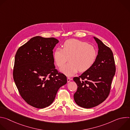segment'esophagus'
Wrapping results in <instances>:
<instances>
[{"label": "esophagus", "mask_w": 130, "mask_h": 130, "mask_svg": "<svg viewBox=\"0 0 130 130\" xmlns=\"http://www.w3.org/2000/svg\"><path fill=\"white\" fill-rule=\"evenodd\" d=\"M72 80V78H69V77H68L67 78V82H69L71 80Z\"/></svg>", "instance_id": "esophagus-1"}]
</instances>
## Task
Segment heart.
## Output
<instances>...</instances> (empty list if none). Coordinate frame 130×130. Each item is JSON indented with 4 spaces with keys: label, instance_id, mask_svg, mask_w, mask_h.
Instances as JSON below:
<instances>
[{
    "label": "heart",
    "instance_id": "obj_1",
    "mask_svg": "<svg viewBox=\"0 0 130 130\" xmlns=\"http://www.w3.org/2000/svg\"><path fill=\"white\" fill-rule=\"evenodd\" d=\"M96 48L87 42L77 39L66 40L63 49L57 48L54 52V59L57 65L62 67L68 60L69 63L61 69L68 76H71L79 70L84 72L95 63L97 57Z\"/></svg>",
    "mask_w": 130,
    "mask_h": 130
}]
</instances>
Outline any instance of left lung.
<instances>
[{
  "instance_id": "obj_1",
  "label": "left lung",
  "mask_w": 130,
  "mask_h": 130,
  "mask_svg": "<svg viewBox=\"0 0 130 130\" xmlns=\"http://www.w3.org/2000/svg\"><path fill=\"white\" fill-rule=\"evenodd\" d=\"M94 38L99 48L95 63L81 76L73 79L78 86L74 100L79 106L86 108L96 106L107 98L116 71L112 51L99 39Z\"/></svg>"
}]
</instances>
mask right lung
<instances>
[{
  "instance_id": "right-lung-1",
  "label": "right lung",
  "mask_w": 130,
  "mask_h": 130,
  "mask_svg": "<svg viewBox=\"0 0 130 130\" xmlns=\"http://www.w3.org/2000/svg\"><path fill=\"white\" fill-rule=\"evenodd\" d=\"M59 41L37 36L17 50L13 72L22 98L38 108L49 106L67 77L55 69L53 49Z\"/></svg>"
}]
</instances>
